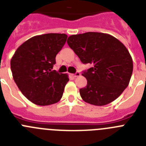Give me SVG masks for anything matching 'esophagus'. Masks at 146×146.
<instances>
[{
  "label": "esophagus",
  "mask_w": 146,
  "mask_h": 146,
  "mask_svg": "<svg viewBox=\"0 0 146 146\" xmlns=\"http://www.w3.org/2000/svg\"><path fill=\"white\" fill-rule=\"evenodd\" d=\"M73 76H74V77H79V76H80V73L79 72H77L75 73V74H73Z\"/></svg>",
  "instance_id": "34e87169"
}]
</instances>
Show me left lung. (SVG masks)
Here are the masks:
<instances>
[{"instance_id": "left-lung-1", "label": "left lung", "mask_w": 146, "mask_h": 146, "mask_svg": "<svg viewBox=\"0 0 146 146\" xmlns=\"http://www.w3.org/2000/svg\"><path fill=\"white\" fill-rule=\"evenodd\" d=\"M83 64L93 67L82 74L87 86L80 89L82 100L96 106L113 102L129 83L133 61L129 52L116 38L104 33L87 32L67 39Z\"/></svg>"}]
</instances>
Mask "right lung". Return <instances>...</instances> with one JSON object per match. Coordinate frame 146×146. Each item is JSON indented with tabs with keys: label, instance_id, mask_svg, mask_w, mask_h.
Segmentation results:
<instances>
[{
	"label": "right lung",
	"instance_id": "obj_1",
	"mask_svg": "<svg viewBox=\"0 0 146 146\" xmlns=\"http://www.w3.org/2000/svg\"><path fill=\"white\" fill-rule=\"evenodd\" d=\"M66 38L65 33L35 36L22 44L11 58L13 79L22 94L33 104L46 106L58 102L62 98L69 76L52 69Z\"/></svg>",
	"mask_w": 146,
	"mask_h": 146
}]
</instances>
